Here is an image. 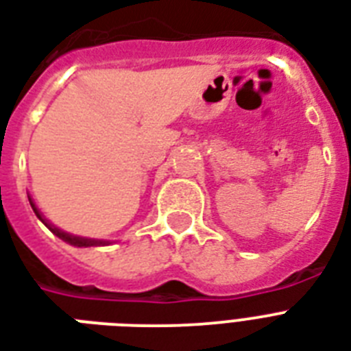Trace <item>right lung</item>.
I'll return each mask as SVG.
<instances>
[{
	"label": "right lung",
	"mask_w": 351,
	"mask_h": 351,
	"mask_svg": "<svg viewBox=\"0 0 351 351\" xmlns=\"http://www.w3.org/2000/svg\"><path fill=\"white\" fill-rule=\"evenodd\" d=\"M29 202H30V206H32V209H34L36 217H38V219H40L41 222H43V224H45L47 228H49V230L52 231V233L56 234V237H60V239H62V240H65L67 244L76 245V247H89V245H101V244H107L106 240L84 239V237H74V234H69V233H65V231L58 230V228H54V226H51V224H49V222H47L45 219H43V217H41V213H40V211H38V209H36V206H34V204H32V200H30V198H29Z\"/></svg>",
	"instance_id": "right-lung-1"
}]
</instances>
